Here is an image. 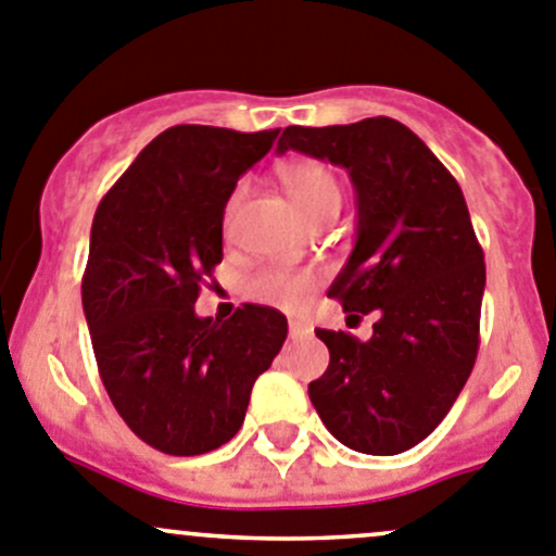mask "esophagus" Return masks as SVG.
Wrapping results in <instances>:
<instances>
[{
    "label": "esophagus",
    "instance_id": "obj_1",
    "mask_svg": "<svg viewBox=\"0 0 556 556\" xmlns=\"http://www.w3.org/2000/svg\"><path fill=\"white\" fill-rule=\"evenodd\" d=\"M312 333L309 323H301V319H290V339H306Z\"/></svg>",
    "mask_w": 556,
    "mask_h": 556
}]
</instances>
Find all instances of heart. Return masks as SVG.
<instances>
[{"mask_svg":"<svg viewBox=\"0 0 556 556\" xmlns=\"http://www.w3.org/2000/svg\"><path fill=\"white\" fill-rule=\"evenodd\" d=\"M282 182L306 217H312L325 201L339 199V182H336L328 166L319 164V161H293V164H288L282 169ZM239 193H242V188L233 193L226 217L231 215ZM314 285H317V279L309 271H295V268H261V271L247 279L244 290L247 299L257 301V304L279 306V309H299L312 295Z\"/></svg>","mask_w":556,"mask_h":556,"instance_id":"b5f03b06","label":"heart"}]
</instances>
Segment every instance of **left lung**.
<instances>
[{
	"instance_id": "left-lung-1",
	"label": "left lung",
	"mask_w": 556,
	"mask_h": 556,
	"mask_svg": "<svg viewBox=\"0 0 556 556\" xmlns=\"http://www.w3.org/2000/svg\"><path fill=\"white\" fill-rule=\"evenodd\" d=\"M288 150L350 172L357 239L328 295L344 312L377 314L368 341L314 330L330 363L309 397L344 446L401 454L450 414L479 352L486 268L463 190L412 128L384 115L288 126L277 153Z\"/></svg>"
}]
</instances>
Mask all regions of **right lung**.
<instances>
[{"label": "right lung", "mask_w": 556, "mask_h": 556, "mask_svg": "<svg viewBox=\"0 0 556 556\" xmlns=\"http://www.w3.org/2000/svg\"><path fill=\"white\" fill-rule=\"evenodd\" d=\"M279 128H166L99 201L83 312L112 406L153 450L193 457L239 433L255 379L288 319L244 304L226 323L195 317L223 261V212Z\"/></svg>", "instance_id": "add662e5"}]
</instances>
